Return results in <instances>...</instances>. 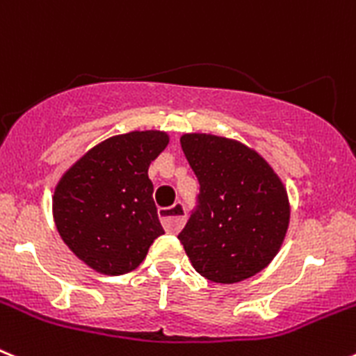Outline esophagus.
<instances>
[{
	"label": "esophagus",
	"mask_w": 356,
	"mask_h": 356,
	"mask_svg": "<svg viewBox=\"0 0 356 356\" xmlns=\"http://www.w3.org/2000/svg\"><path fill=\"white\" fill-rule=\"evenodd\" d=\"M159 216L163 228H165V232H169V234H176V232L184 226L187 212H185L184 203H175V205L168 207V209H160Z\"/></svg>",
	"instance_id": "1"
}]
</instances>
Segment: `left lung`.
<instances>
[{"mask_svg":"<svg viewBox=\"0 0 356 356\" xmlns=\"http://www.w3.org/2000/svg\"><path fill=\"white\" fill-rule=\"evenodd\" d=\"M180 143L200 181L196 209L178 235L194 269L216 284L257 275L287 234L284 184L241 143L207 134H187Z\"/></svg>","mask_w":356,"mask_h":356,"instance_id":"1","label":"left lung"}]
</instances>
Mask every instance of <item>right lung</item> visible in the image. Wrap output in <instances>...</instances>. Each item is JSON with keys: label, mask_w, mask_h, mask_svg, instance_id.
<instances>
[{"label": "right lung", "mask_w": 356, "mask_h": 356, "mask_svg": "<svg viewBox=\"0 0 356 356\" xmlns=\"http://www.w3.org/2000/svg\"><path fill=\"white\" fill-rule=\"evenodd\" d=\"M168 143L163 131L110 137L87 151L56 185V229L69 250L97 273L134 271L163 234L147 169Z\"/></svg>", "instance_id": "add662e5"}]
</instances>
